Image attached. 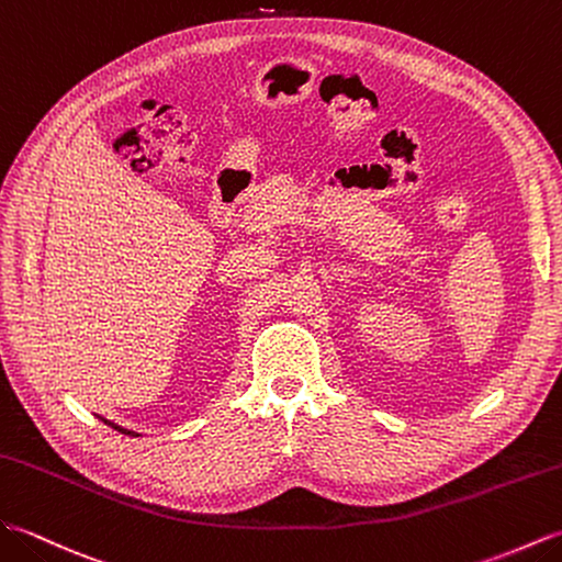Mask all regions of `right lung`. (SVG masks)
Here are the masks:
<instances>
[{"instance_id":"1","label":"right lung","mask_w":562,"mask_h":562,"mask_svg":"<svg viewBox=\"0 0 562 562\" xmlns=\"http://www.w3.org/2000/svg\"><path fill=\"white\" fill-rule=\"evenodd\" d=\"M105 420V418H103ZM108 423V420H105ZM108 426H112V428H115V430H120V432H124V435H134L132 430H124V428H120V426H115V423H108Z\"/></svg>"}]
</instances>
